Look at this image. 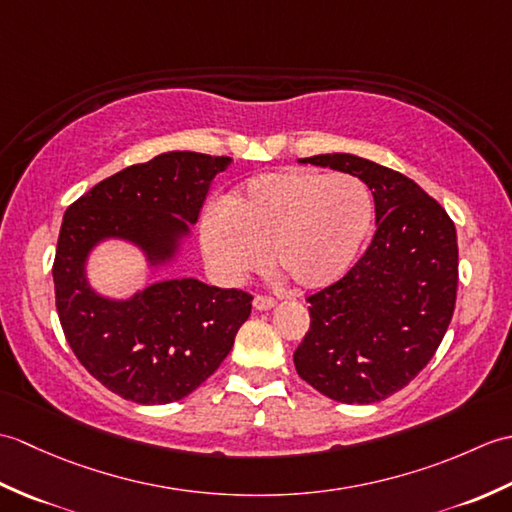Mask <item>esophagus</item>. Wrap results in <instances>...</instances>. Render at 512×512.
Wrapping results in <instances>:
<instances>
[{"label": "esophagus", "mask_w": 512, "mask_h": 512, "mask_svg": "<svg viewBox=\"0 0 512 512\" xmlns=\"http://www.w3.org/2000/svg\"><path fill=\"white\" fill-rule=\"evenodd\" d=\"M253 306H255V310H259V312H264V310H273V308L277 306V301H275L273 297H264V295H257V297H255V301H253Z\"/></svg>", "instance_id": "obj_1"}]
</instances>
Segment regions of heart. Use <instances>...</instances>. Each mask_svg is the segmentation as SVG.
<instances>
[{
	"mask_svg": "<svg viewBox=\"0 0 512 512\" xmlns=\"http://www.w3.org/2000/svg\"><path fill=\"white\" fill-rule=\"evenodd\" d=\"M374 222V198L354 176L288 169L250 180L209 211L202 246L222 279L237 284L264 264L299 290L336 284L356 262Z\"/></svg>",
	"mask_w": 512,
	"mask_h": 512,
	"instance_id": "obj_1",
	"label": "heart"
}]
</instances>
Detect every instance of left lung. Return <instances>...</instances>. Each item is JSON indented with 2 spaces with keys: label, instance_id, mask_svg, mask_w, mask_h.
I'll list each match as a JSON object with an SVG mask.
<instances>
[{
  "label": "left lung",
  "instance_id": "8db88e82",
  "mask_svg": "<svg viewBox=\"0 0 512 512\" xmlns=\"http://www.w3.org/2000/svg\"><path fill=\"white\" fill-rule=\"evenodd\" d=\"M363 180L376 233L336 284L308 297L297 374L347 405L385 400L436 354L458 295V235L442 206L402 173L352 154L299 160Z\"/></svg>",
  "mask_w": 512,
  "mask_h": 512
}]
</instances>
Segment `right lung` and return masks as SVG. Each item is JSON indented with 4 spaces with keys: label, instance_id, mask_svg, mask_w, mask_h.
Wrapping results in <instances>:
<instances>
[{
    "label": "right lung",
    "instance_id": "right-lung-1",
    "mask_svg": "<svg viewBox=\"0 0 512 512\" xmlns=\"http://www.w3.org/2000/svg\"><path fill=\"white\" fill-rule=\"evenodd\" d=\"M231 162L167 151L105 178L63 215L52 266L63 334L81 365L125 400L167 405L198 389L231 352L253 297L182 277L112 299L90 286V253L105 239H123L154 273L165 268Z\"/></svg>",
    "mask_w": 512,
    "mask_h": 512
}]
</instances>
